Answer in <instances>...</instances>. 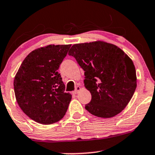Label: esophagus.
<instances>
[{"mask_svg":"<svg viewBox=\"0 0 155 155\" xmlns=\"http://www.w3.org/2000/svg\"><path fill=\"white\" fill-rule=\"evenodd\" d=\"M81 87H79V86H78V87H76V89H75V91H74V94H77L79 93V91H80V90H81Z\"/></svg>","mask_w":155,"mask_h":155,"instance_id":"34e87169","label":"esophagus"}]
</instances>
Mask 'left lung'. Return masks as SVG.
I'll return each instance as SVG.
<instances>
[{
	"instance_id": "8db88e82",
	"label": "left lung",
	"mask_w": 155,
	"mask_h": 155,
	"mask_svg": "<svg viewBox=\"0 0 155 155\" xmlns=\"http://www.w3.org/2000/svg\"><path fill=\"white\" fill-rule=\"evenodd\" d=\"M68 55L76 58L84 71V87L91 94L85 109L102 118L120 113L137 87L132 59L118 46L101 41L74 44Z\"/></svg>"
}]
</instances>
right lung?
<instances>
[{
	"instance_id": "right-lung-1",
	"label": "right lung",
	"mask_w": 155,
	"mask_h": 155,
	"mask_svg": "<svg viewBox=\"0 0 155 155\" xmlns=\"http://www.w3.org/2000/svg\"><path fill=\"white\" fill-rule=\"evenodd\" d=\"M71 45H48L31 51L15 74L13 87L19 107L33 120L51 124L63 118L71 99L58 72Z\"/></svg>"
}]
</instances>
